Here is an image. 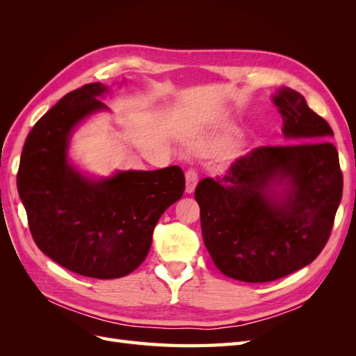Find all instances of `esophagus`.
I'll return each mask as SVG.
<instances>
[{
	"mask_svg": "<svg viewBox=\"0 0 356 356\" xmlns=\"http://www.w3.org/2000/svg\"><path fill=\"white\" fill-rule=\"evenodd\" d=\"M197 181H199V175H197V170L195 168H190L186 172V191L187 193H193L197 186Z\"/></svg>",
	"mask_w": 356,
	"mask_h": 356,
	"instance_id": "esophagus-1",
	"label": "esophagus"
}]
</instances>
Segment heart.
I'll return each mask as SVG.
<instances>
[{
    "label": "heart",
    "instance_id": "heart-1",
    "mask_svg": "<svg viewBox=\"0 0 356 356\" xmlns=\"http://www.w3.org/2000/svg\"><path fill=\"white\" fill-rule=\"evenodd\" d=\"M233 143H234L233 135H218L209 139L204 145L208 148H227V147H232Z\"/></svg>",
    "mask_w": 356,
    "mask_h": 356
}]
</instances>
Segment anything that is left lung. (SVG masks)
Here are the masks:
<instances>
[{"mask_svg": "<svg viewBox=\"0 0 356 356\" xmlns=\"http://www.w3.org/2000/svg\"><path fill=\"white\" fill-rule=\"evenodd\" d=\"M273 101L294 144L257 147L225 175L202 178L195 191L215 266L251 284L276 281L314 261L330 239L343 193L330 124L293 89L279 90ZM285 179L287 196L273 200L268 188Z\"/></svg>", "mask_w": 356, "mask_h": 356, "instance_id": "8db88e82", "label": "left lung"}]
</instances>
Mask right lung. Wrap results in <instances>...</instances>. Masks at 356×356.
I'll return each instance as SVG.
<instances>
[{
	"label": "right lung",
	"mask_w": 356,
	"mask_h": 356,
	"mask_svg": "<svg viewBox=\"0 0 356 356\" xmlns=\"http://www.w3.org/2000/svg\"><path fill=\"white\" fill-rule=\"evenodd\" d=\"M106 86L67 93L32 127L17 170V191L32 239L53 261L96 279L123 277L141 264L159 218L186 190L179 166L127 170L92 182L67 163L72 127L105 108Z\"/></svg>",
	"instance_id": "1"
}]
</instances>
